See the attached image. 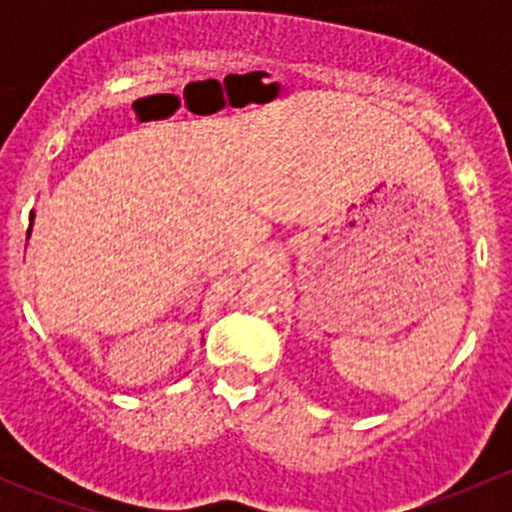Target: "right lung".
I'll return each instance as SVG.
<instances>
[{
  "label": "right lung",
  "instance_id": "1",
  "mask_svg": "<svg viewBox=\"0 0 512 512\" xmlns=\"http://www.w3.org/2000/svg\"><path fill=\"white\" fill-rule=\"evenodd\" d=\"M29 220H32V223H34V213H32V215H29ZM32 223H29V230H32Z\"/></svg>",
  "mask_w": 512,
  "mask_h": 512
}]
</instances>
